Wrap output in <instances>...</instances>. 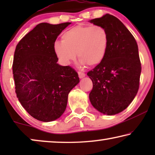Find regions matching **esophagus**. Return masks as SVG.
I'll list each match as a JSON object with an SVG mask.
<instances>
[{
  "label": "esophagus",
  "instance_id": "1",
  "mask_svg": "<svg viewBox=\"0 0 155 155\" xmlns=\"http://www.w3.org/2000/svg\"><path fill=\"white\" fill-rule=\"evenodd\" d=\"M78 75H79L80 78H83L84 77H85V74L82 73V72H78Z\"/></svg>",
  "mask_w": 155,
  "mask_h": 155
}]
</instances>
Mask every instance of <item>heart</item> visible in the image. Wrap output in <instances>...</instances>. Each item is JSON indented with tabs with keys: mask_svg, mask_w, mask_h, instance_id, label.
I'll list each match as a JSON object with an SVG mask.
<instances>
[{
	"mask_svg": "<svg viewBox=\"0 0 155 155\" xmlns=\"http://www.w3.org/2000/svg\"><path fill=\"white\" fill-rule=\"evenodd\" d=\"M61 41L54 44V50L63 64L75 61L77 54L82 65L96 66L107 54L109 35L101 26L79 25L63 32Z\"/></svg>",
	"mask_w": 155,
	"mask_h": 155,
	"instance_id": "heart-1",
	"label": "heart"
}]
</instances>
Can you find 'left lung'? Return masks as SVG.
Returning <instances> with one entry per match:
<instances>
[{
    "instance_id": "1",
    "label": "left lung",
    "mask_w": 155,
    "mask_h": 155,
    "mask_svg": "<svg viewBox=\"0 0 155 155\" xmlns=\"http://www.w3.org/2000/svg\"><path fill=\"white\" fill-rule=\"evenodd\" d=\"M90 22L107 29L109 45L102 62L87 73L93 83L89 98L100 113L115 115L128 107L138 91V47L130 31L114 15L106 14Z\"/></svg>"
}]
</instances>
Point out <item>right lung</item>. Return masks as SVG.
I'll use <instances>...</instances> for the list:
<instances>
[{"instance_id":"obj_1","label":"right lung","mask_w":155,"mask_h":155,"mask_svg":"<svg viewBox=\"0 0 155 155\" xmlns=\"http://www.w3.org/2000/svg\"><path fill=\"white\" fill-rule=\"evenodd\" d=\"M71 22L37 25L19 41L12 73L18 100L29 115L43 122L58 119L66 109L68 97L79 83L78 74L59 65L55 41Z\"/></svg>"}]
</instances>
